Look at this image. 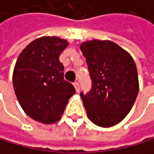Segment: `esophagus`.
I'll use <instances>...</instances> for the list:
<instances>
[{
  "mask_svg": "<svg viewBox=\"0 0 154 154\" xmlns=\"http://www.w3.org/2000/svg\"><path fill=\"white\" fill-rule=\"evenodd\" d=\"M74 87H75V91L79 92V90H80V87H79V81L74 82Z\"/></svg>",
  "mask_w": 154,
  "mask_h": 154,
  "instance_id": "obj_1",
  "label": "esophagus"
}]
</instances>
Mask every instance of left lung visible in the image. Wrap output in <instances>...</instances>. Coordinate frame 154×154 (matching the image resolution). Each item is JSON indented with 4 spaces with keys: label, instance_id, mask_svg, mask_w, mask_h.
<instances>
[{
    "label": "left lung",
    "instance_id": "8db88e82",
    "mask_svg": "<svg viewBox=\"0 0 154 154\" xmlns=\"http://www.w3.org/2000/svg\"><path fill=\"white\" fill-rule=\"evenodd\" d=\"M80 49L91 79V91L80 92L89 119L101 127L116 125L129 113L138 94L134 60L111 41L84 42Z\"/></svg>",
    "mask_w": 154,
    "mask_h": 154
}]
</instances>
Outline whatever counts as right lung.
Listing matches in <instances>:
<instances>
[{
	"mask_svg": "<svg viewBox=\"0 0 154 154\" xmlns=\"http://www.w3.org/2000/svg\"><path fill=\"white\" fill-rule=\"evenodd\" d=\"M66 40L45 36L30 43L19 54L13 73L15 94L25 113L42 123H53L63 115L73 85L63 79L60 53Z\"/></svg>",
	"mask_w": 154,
	"mask_h": 154,
	"instance_id": "obj_1",
	"label": "right lung"
}]
</instances>
